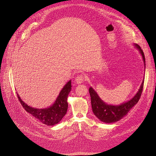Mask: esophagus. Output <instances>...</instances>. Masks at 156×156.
<instances>
[{
  "label": "esophagus",
  "mask_w": 156,
  "mask_h": 156,
  "mask_svg": "<svg viewBox=\"0 0 156 156\" xmlns=\"http://www.w3.org/2000/svg\"><path fill=\"white\" fill-rule=\"evenodd\" d=\"M85 80V76L82 75H78V76L76 77L75 80V81L76 83L77 84H81V83L84 82V81Z\"/></svg>",
  "instance_id": "34e87169"
}]
</instances>
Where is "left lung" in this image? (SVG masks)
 I'll list each match as a JSON object with an SVG mask.
<instances>
[{"mask_svg": "<svg viewBox=\"0 0 156 156\" xmlns=\"http://www.w3.org/2000/svg\"><path fill=\"white\" fill-rule=\"evenodd\" d=\"M135 46L139 49L143 58L144 65L146 66L143 51L138 44H136ZM144 83V80L142 81L140 89L133 98L127 102L123 103L122 104L117 106L106 104L100 98L96 91L90 87L89 88V93L91 97V103L93 113L101 122L105 123H112L120 120L124 116L126 115L129 110L139 101L143 90Z\"/></svg>", "mask_w": 156, "mask_h": 156, "instance_id": "obj_1", "label": "left lung"}]
</instances>
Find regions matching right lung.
<instances>
[{
  "label": "right lung",
  "mask_w": 156,
  "mask_h": 156,
  "mask_svg": "<svg viewBox=\"0 0 156 156\" xmlns=\"http://www.w3.org/2000/svg\"><path fill=\"white\" fill-rule=\"evenodd\" d=\"M71 90L70 80L61 90L54 104L49 108L43 109H38L28 106L22 101L17 93V96L20 104L29 113L45 125L54 126L59 123L66 113L68 107L67 98Z\"/></svg>",
  "instance_id": "add662e5"
}]
</instances>
